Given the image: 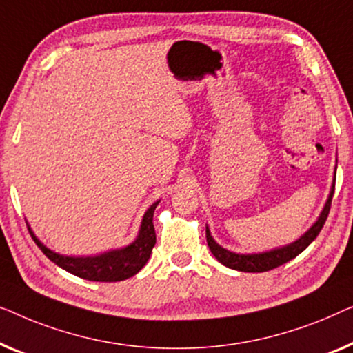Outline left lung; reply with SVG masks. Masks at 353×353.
Returning a JSON list of instances; mask_svg holds the SVG:
<instances>
[{
    "label": "left lung",
    "instance_id": "left-lung-1",
    "mask_svg": "<svg viewBox=\"0 0 353 353\" xmlns=\"http://www.w3.org/2000/svg\"><path fill=\"white\" fill-rule=\"evenodd\" d=\"M334 183H336V171H334V177H332V185H331L330 195H327V200L325 203L323 210H321V212H320L319 219L315 221V224L312 225L309 230L304 233V235L297 238L296 241H292L286 246L275 248V250H270V251L252 252V254H240V252L228 251V250H225V248H222L219 243H216V240L212 238L211 232H210V227L206 225V241L212 252V256H214L216 259L221 262V264L228 267V269L240 270V272H252V274H256V272L272 270L278 265L286 264L288 261L294 259L297 254H301V252L315 240L321 228H323L326 217H327V214H330L332 195H334Z\"/></svg>",
    "mask_w": 353,
    "mask_h": 353
}]
</instances>
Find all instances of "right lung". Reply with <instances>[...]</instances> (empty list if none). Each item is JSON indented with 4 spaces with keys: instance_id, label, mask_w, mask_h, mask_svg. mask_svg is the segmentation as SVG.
<instances>
[{
    "instance_id": "1",
    "label": "right lung",
    "mask_w": 353,
    "mask_h": 353,
    "mask_svg": "<svg viewBox=\"0 0 353 353\" xmlns=\"http://www.w3.org/2000/svg\"><path fill=\"white\" fill-rule=\"evenodd\" d=\"M158 203H160V200L153 203L145 211V214H143L136 240L129 243L128 246L105 251L97 256L75 257L59 254V252L44 246L38 240L37 235H34L30 225L28 230L34 243L46 254L48 259H51L56 265L62 267L68 274H73L89 281H123L126 278L136 275L147 264L148 257L152 254L153 246L157 243L155 227H153V212H155Z\"/></svg>"
}]
</instances>
